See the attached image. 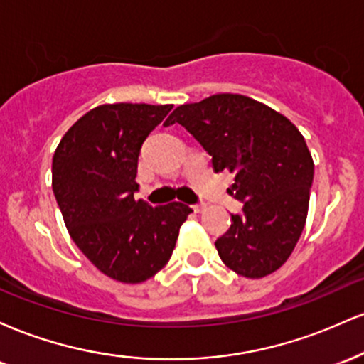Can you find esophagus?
<instances>
[{
    "label": "esophagus",
    "instance_id": "obj_1",
    "mask_svg": "<svg viewBox=\"0 0 364 364\" xmlns=\"http://www.w3.org/2000/svg\"><path fill=\"white\" fill-rule=\"evenodd\" d=\"M203 208H205V203H195V205H193V210L196 212V214H200Z\"/></svg>",
    "mask_w": 364,
    "mask_h": 364
}]
</instances>
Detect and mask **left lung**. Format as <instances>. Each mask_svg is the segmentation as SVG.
Wrapping results in <instances>:
<instances>
[{
	"label": "left lung",
	"instance_id": "1",
	"mask_svg": "<svg viewBox=\"0 0 364 364\" xmlns=\"http://www.w3.org/2000/svg\"><path fill=\"white\" fill-rule=\"evenodd\" d=\"M179 123L212 156L215 173L235 176L229 193L243 202L217 237L220 260L237 275L260 279L286 263L301 236L310 203L313 159L299 129L281 112L240 94L183 104Z\"/></svg>",
	"mask_w": 364,
	"mask_h": 364
}]
</instances>
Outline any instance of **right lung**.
<instances>
[{
  "label": "right lung",
  "instance_id": "add662e5",
  "mask_svg": "<svg viewBox=\"0 0 364 364\" xmlns=\"http://www.w3.org/2000/svg\"><path fill=\"white\" fill-rule=\"evenodd\" d=\"M173 104H104L65 133L53 157V191L66 229L107 277L139 284L173 255L191 210L135 200L140 149Z\"/></svg>",
  "mask_w": 364,
  "mask_h": 364
}]
</instances>
